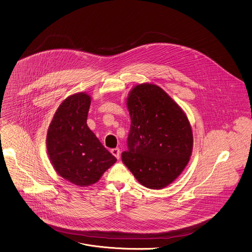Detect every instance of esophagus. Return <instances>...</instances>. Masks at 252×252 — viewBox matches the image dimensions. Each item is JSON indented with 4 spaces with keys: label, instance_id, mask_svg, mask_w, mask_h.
Returning a JSON list of instances; mask_svg holds the SVG:
<instances>
[{
    "label": "esophagus",
    "instance_id": "obj_1",
    "mask_svg": "<svg viewBox=\"0 0 252 252\" xmlns=\"http://www.w3.org/2000/svg\"><path fill=\"white\" fill-rule=\"evenodd\" d=\"M111 153H112L117 159H120V157H121V150H120V148H114V149H112V150H111Z\"/></svg>",
    "mask_w": 252,
    "mask_h": 252
}]
</instances>
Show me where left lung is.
<instances>
[{
	"mask_svg": "<svg viewBox=\"0 0 252 252\" xmlns=\"http://www.w3.org/2000/svg\"><path fill=\"white\" fill-rule=\"evenodd\" d=\"M131 125L122 160L145 188L161 189L185 170L193 134L185 111L160 86L135 85L126 97Z\"/></svg>",
	"mask_w": 252,
	"mask_h": 252,
	"instance_id": "obj_1",
	"label": "left lung"
}]
</instances>
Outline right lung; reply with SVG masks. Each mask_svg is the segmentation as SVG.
I'll return each instance as SVG.
<instances>
[{
	"mask_svg": "<svg viewBox=\"0 0 252 252\" xmlns=\"http://www.w3.org/2000/svg\"><path fill=\"white\" fill-rule=\"evenodd\" d=\"M90 104L86 92L69 95L57 109L47 131L46 146L53 168L78 187L96 184L117 162L86 124Z\"/></svg>",
	"mask_w": 252,
	"mask_h": 252,
	"instance_id": "right-lung-1",
	"label": "right lung"
}]
</instances>
